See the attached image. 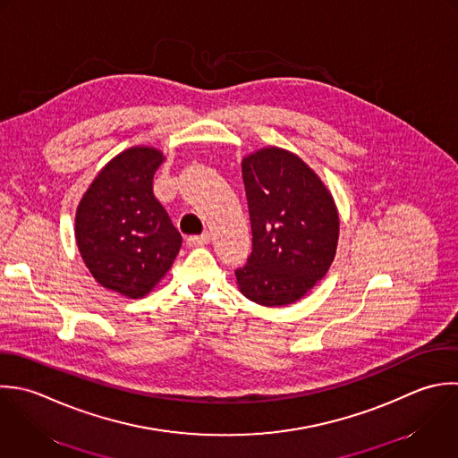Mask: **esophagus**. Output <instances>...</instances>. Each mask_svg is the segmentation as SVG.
<instances>
[{
	"label": "esophagus",
	"instance_id": "1",
	"mask_svg": "<svg viewBox=\"0 0 458 458\" xmlns=\"http://www.w3.org/2000/svg\"><path fill=\"white\" fill-rule=\"evenodd\" d=\"M210 242V233L208 232H205V233H201V235H191V237H187V244L189 246H205V244H208Z\"/></svg>",
	"mask_w": 458,
	"mask_h": 458
}]
</instances>
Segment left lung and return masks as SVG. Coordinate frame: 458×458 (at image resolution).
Segmentation results:
<instances>
[{
  "label": "left lung",
  "mask_w": 458,
  "mask_h": 458,
  "mask_svg": "<svg viewBox=\"0 0 458 458\" xmlns=\"http://www.w3.org/2000/svg\"><path fill=\"white\" fill-rule=\"evenodd\" d=\"M251 223V255L235 269L241 293L264 307L305 296L337 250L339 216L332 194L296 155L266 148L242 160Z\"/></svg>",
  "instance_id": "left-lung-1"
}]
</instances>
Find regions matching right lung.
Listing matches in <instances>:
<instances>
[{
    "label": "right lung",
    "instance_id": "obj_1",
    "mask_svg": "<svg viewBox=\"0 0 458 458\" xmlns=\"http://www.w3.org/2000/svg\"><path fill=\"white\" fill-rule=\"evenodd\" d=\"M164 157L130 148L94 178L76 210V242L92 276L128 298L148 294L169 271L182 235L153 196Z\"/></svg>",
    "mask_w": 458,
    "mask_h": 458
}]
</instances>
